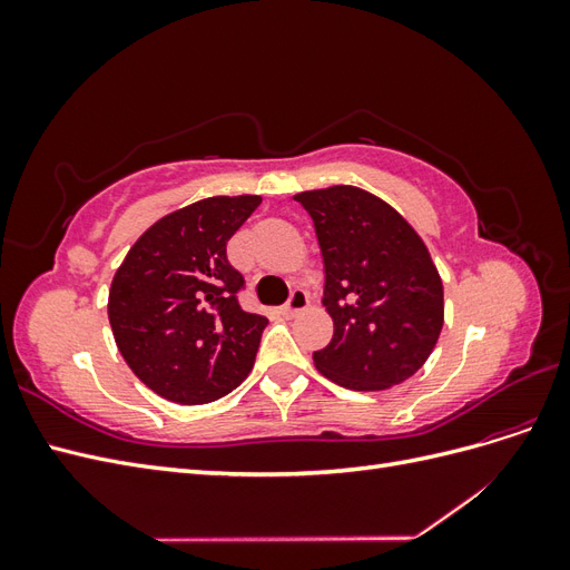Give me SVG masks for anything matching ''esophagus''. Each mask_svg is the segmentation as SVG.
I'll list each match as a JSON object with an SVG mask.
<instances>
[{"mask_svg": "<svg viewBox=\"0 0 570 570\" xmlns=\"http://www.w3.org/2000/svg\"><path fill=\"white\" fill-rule=\"evenodd\" d=\"M308 306V295L304 289H292L289 292V297H287V302H285V306H283V312L287 314V316H295V314H299V312H304V308Z\"/></svg>", "mask_w": 570, "mask_h": 570, "instance_id": "esophagus-1", "label": "esophagus"}]
</instances>
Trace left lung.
<instances>
[{"label":"left lung","mask_w":570,"mask_h":570,"mask_svg":"<svg viewBox=\"0 0 570 570\" xmlns=\"http://www.w3.org/2000/svg\"><path fill=\"white\" fill-rule=\"evenodd\" d=\"M312 216L335 333L316 368L350 390H385L416 373L444 321L440 273L390 204L352 185L295 197Z\"/></svg>","instance_id":"obj_1"}]
</instances>
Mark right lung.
Instances as JSON below:
<instances>
[{"label": "right lung", "instance_id": "1", "mask_svg": "<svg viewBox=\"0 0 570 570\" xmlns=\"http://www.w3.org/2000/svg\"><path fill=\"white\" fill-rule=\"evenodd\" d=\"M258 204V195L209 197L168 214L114 275L109 323L118 352L168 402H216L254 366L268 318L239 306L245 278L226 247Z\"/></svg>", "mask_w": 570, "mask_h": 570}]
</instances>
